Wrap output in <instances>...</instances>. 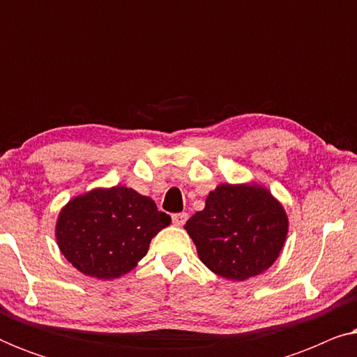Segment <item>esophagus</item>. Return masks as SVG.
<instances>
[{"mask_svg":"<svg viewBox=\"0 0 357 357\" xmlns=\"http://www.w3.org/2000/svg\"><path fill=\"white\" fill-rule=\"evenodd\" d=\"M187 219H188L187 213H177V214H174V216H172V222H174V226L180 227V226H183L185 222H187Z\"/></svg>","mask_w":357,"mask_h":357,"instance_id":"obj_1","label":"esophagus"}]
</instances>
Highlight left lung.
<instances>
[{
    "label": "left lung",
    "mask_w": 357,
    "mask_h": 357,
    "mask_svg": "<svg viewBox=\"0 0 357 357\" xmlns=\"http://www.w3.org/2000/svg\"><path fill=\"white\" fill-rule=\"evenodd\" d=\"M185 229L208 270L226 280L245 281L265 273L280 257L289 219L263 185L221 183Z\"/></svg>",
    "instance_id": "obj_1"
}]
</instances>
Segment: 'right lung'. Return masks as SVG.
Listing matches in <instances>:
<instances>
[{
	"mask_svg": "<svg viewBox=\"0 0 357 357\" xmlns=\"http://www.w3.org/2000/svg\"><path fill=\"white\" fill-rule=\"evenodd\" d=\"M170 224L154 199L116 185L71 198L58 213L55 237L63 257L82 275L97 280L125 276Z\"/></svg>",
	"mask_w": 357,
	"mask_h": 357,
	"instance_id": "add662e5",
	"label": "right lung"
}]
</instances>
